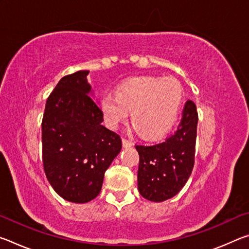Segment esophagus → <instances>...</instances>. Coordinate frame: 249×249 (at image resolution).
Segmentation results:
<instances>
[{"mask_svg":"<svg viewBox=\"0 0 249 249\" xmlns=\"http://www.w3.org/2000/svg\"><path fill=\"white\" fill-rule=\"evenodd\" d=\"M122 142H123L124 148H129V147L133 146V142H130V141H128V140H125V138H123V140H122Z\"/></svg>","mask_w":249,"mask_h":249,"instance_id":"34e87169","label":"esophagus"}]
</instances>
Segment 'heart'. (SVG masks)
I'll return each mask as SVG.
<instances>
[{
  "label": "heart",
  "instance_id": "obj_1",
  "mask_svg": "<svg viewBox=\"0 0 249 249\" xmlns=\"http://www.w3.org/2000/svg\"><path fill=\"white\" fill-rule=\"evenodd\" d=\"M182 101V87L176 79L136 77L117 86L115 95H104L100 109L111 128H116L132 111L138 133L146 138H157L174 126Z\"/></svg>",
  "mask_w": 249,
  "mask_h": 249
}]
</instances>
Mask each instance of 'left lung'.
I'll use <instances>...</instances> for the list:
<instances>
[{"label":"left lung","mask_w":249,"mask_h":249,"mask_svg":"<svg viewBox=\"0 0 249 249\" xmlns=\"http://www.w3.org/2000/svg\"><path fill=\"white\" fill-rule=\"evenodd\" d=\"M196 126V107L189 100L174 135L158 144L136 146L140 154L137 183L142 196L162 202L183 188L195 165Z\"/></svg>","instance_id":"obj_1"}]
</instances>
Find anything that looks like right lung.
Here are the masks:
<instances>
[{
	"instance_id": "obj_1",
	"label": "right lung",
	"mask_w": 249,
	"mask_h": 249,
	"mask_svg": "<svg viewBox=\"0 0 249 249\" xmlns=\"http://www.w3.org/2000/svg\"><path fill=\"white\" fill-rule=\"evenodd\" d=\"M88 74L80 70L58 82L41 123L46 177L62 199L73 203L99 196L105 171L122 149L121 137L102 125Z\"/></svg>"
}]
</instances>
